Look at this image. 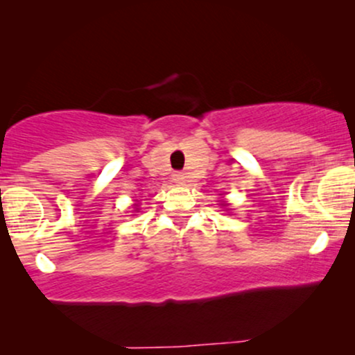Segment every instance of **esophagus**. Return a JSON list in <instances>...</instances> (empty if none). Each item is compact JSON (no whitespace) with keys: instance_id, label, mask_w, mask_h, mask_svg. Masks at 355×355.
I'll return each mask as SVG.
<instances>
[{"instance_id":"esophagus-1","label":"esophagus","mask_w":355,"mask_h":355,"mask_svg":"<svg viewBox=\"0 0 355 355\" xmlns=\"http://www.w3.org/2000/svg\"><path fill=\"white\" fill-rule=\"evenodd\" d=\"M173 180L177 182V183H185L187 175L183 173V172H175V173H173Z\"/></svg>"}]
</instances>
